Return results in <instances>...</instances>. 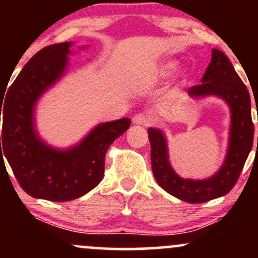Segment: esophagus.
Masks as SVG:
<instances>
[{"label":"esophagus","instance_id":"obj_1","mask_svg":"<svg viewBox=\"0 0 258 258\" xmlns=\"http://www.w3.org/2000/svg\"><path fill=\"white\" fill-rule=\"evenodd\" d=\"M133 123L136 125H143V126H149L153 123V117L150 115L144 114V112H141V114H136L135 116L132 117Z\"/></svg>","mask_w":258,"mask_h":258}]
</instances>
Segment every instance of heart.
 Here are the masks:
<instances>
[{
	"label": "heart",
	"instance_id": "1",
	"mask_svg": "<svg viewBox=\"0 0 258 258\" xmlns=\"http://www.w3.org/2000/svg\"><path fill=\"white\" fill-rule=\"evenodd\" d=\"M179 69V61L177 59H170V60L164 61L156 70V76L159 79L165 80L174 75Z\"/></svg>",
	"mask_w": 258,
	"mask_h": 258
}]
</instances>
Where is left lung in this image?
I'll list each match as a JSON object with an SVG mask.
<instances>
[{
  "label": "left lung",
  "mask_w": 258,
  "mask_h": 258,
  "mask_svg": "<svg viewBox=\"0 0 258 258\" xmlns=\"http://www.w3.org/2000/svg\"><path fill=\"white\" fill-rule=\"evenodd\" d=\"M186 93L191 98L218 97L229 106V141L223 165L214 176L206 179L182 178L170 164L165 133L149 127L152 168L156 182L168 194L190 204L206 203L232 190L251 152L253 143L251 99L246 86L239 78L233 64L223 52L216 48L212 49L211 63L201 79V84L190 87Z\"/></svg>",
  "instance_id": "8db88e82"
}]
</instances>
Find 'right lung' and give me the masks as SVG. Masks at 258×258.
I'll use <instances>...</instances> for the list:
<instances>
[{"label": "right lung", "mask_w": 258, "mask_h": 258, "mask_svg": "<svg viewBox=\"0 0 258 258\" xmlns=\"http://www.w3.org/2000/svg\"><path fill=\"white\" fill-rule=\"evenodd\" d=\"M72 46L73 42L55 43L37 52L0 102V161H5L4 156L7 159L29 195L57 203L82 197L99 184L104 176L106 150L131 125L128 117L99 123L68 149L53 148L41 139L35 123V106L67 73L69 55L74 53Z\"/></svg>", "instance_id": "1"}]
</instances>
